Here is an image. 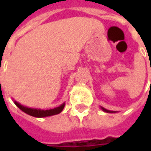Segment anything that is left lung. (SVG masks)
<instances>
[{"label":"left lung","instance_id":"1","mask_svg":"<svg viewBox=\"0 0 151 151\" xmlns=\"http://www.w3.org/2000/svg\"><path fill=\"white\" fill-rule=\"evenodd\" d=\"M102 109H103V110H104V111H107V112H113V111H108V110H106L105 108H102Z\"/></svg>","mask_w":151,"mask_h":151}]
</instances>
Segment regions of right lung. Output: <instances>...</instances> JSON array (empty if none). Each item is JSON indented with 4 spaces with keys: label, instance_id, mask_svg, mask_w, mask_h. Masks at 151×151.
Returning a JSON list of instances; mask_svg holds the SVG:
<instances>
[{
    "label": "right lung",
    "instance_id": "add662e5",
    "mask_svg": "<svg viewBox=\"0 0 151 151\" xmlns=\"http://www.w3.org/2000/svg\"><path fill=\"white\" fill-rule=\"evenodd\" d=\"M14 104L18 108L21 109L22 111H24L25 113L28 114L30 116L35 117H45V116H53V115H56L59 114L60 112H61L63 110V108L65 107V104H61L60 107L53 109H49V110H40V109H35V108H29L27 107L22 106L20 104H18L15 101Z\"/></svg>",
    "mask_w": 151,
    "mask_h": 151
}]
</instances>
